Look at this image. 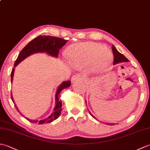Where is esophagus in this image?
Wrapping results in <instances>:
<instances>
[{
  "mask_svg": "<svg viewBox=\"0 0 150 150\" xmlns=\"http://www.w3.org/2000/svg\"><path fill=\"white\" fill-rule=\"evenodd\" d=\"M84 80V77L81 74H77V75H75L73 76L71 79V82H75L76 81H83Z\"/></svg>",
  "mask_w": 150,
  "mask_h": 150,
  "instance_id": "obj_1",
  "label": "esophagus"
}]
</instances>
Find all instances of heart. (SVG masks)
<instances>
[{
	"label": "heart",
	"instance_id": "obj_1",
	"mask_svg": "<svg viewBox=\"0 0 150 150\" xmlns=\"http://www.w3.org/2000/svg\"><path fill=\"white\" fill-rule=\"evenodd\" d=\"M67 55L73 66L80 67L93 64V69L98 71L106 68L112 58V54L104 46L91 42L75 44L70 47Z\"/></svg>",
	"mask_w": 150,
	"mask_h": 150
}]
</instances>
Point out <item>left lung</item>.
<instances>
[{
	"mask_svg": "<svg viewBox=\"0 0 150 150\" xmlns=\"http://www.w3.org/2000/svg\"><path fill=\"white\" fill-rule=\"evenodd\" d=\"M111 49H112V52H113V54L114 56V60H113V65L114 64H117L118 63H120V62H128L129 60L128 59L126 58V57H124L122 53H120V52H118V51L116 50L115 47L114 46H113L111 47ZM91 115L93 117V118H95L94 116H93L91 115V113H90ZM109 125H114V124H108Z\"/></svg>",
	"mask_w": 150,
	"mask_h": 150,
	"instance_id": "left-lung-1",
	"label": "left lung"
}]
</instances>
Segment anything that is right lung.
<instances>
[{"mask_svg":"<svg viewBox=\"0 0 150 150\" xmlns=\"http://www.w3.org/2000/svg\"><path fill=\"white\" fill-rule=\"evenodd\" d=\"M67 40H64L61 38L52 37L49 35H40L36 37L35 39H33L32 40L28 43L27 45L25 46L23 49L21 50V52L19 53L17 60H15L14 64V66L15 67L18 64L20 63L22 60L26 59L27 57L30 56L33 53H35L38 52H46L49 55L57 57L59 54V50L67 42ZM14 68L12 69L11 73V81L12 82L13 81V76ZM71 85V81H68L63 82L60 84L59 88L57 89V93L55 95V100H56V105L54 109V112L52 113L51 115L44 120H30L29 119H26L28 120L32 123H38L39 124H42L44 123H50L52 122L54 120L57 119L58 118L62 111V103L59 100V94L63 89L68 88ZM11 100L13 102V98L12 95H11ZM15 104V103H14ZM15 108H17L15 105ZM18 111H19L18 110Z\"/></svg>","mask_w":150,"mask_h":150,"instance_id":"right-lung-1","label":"right lung"}]
</instances>
